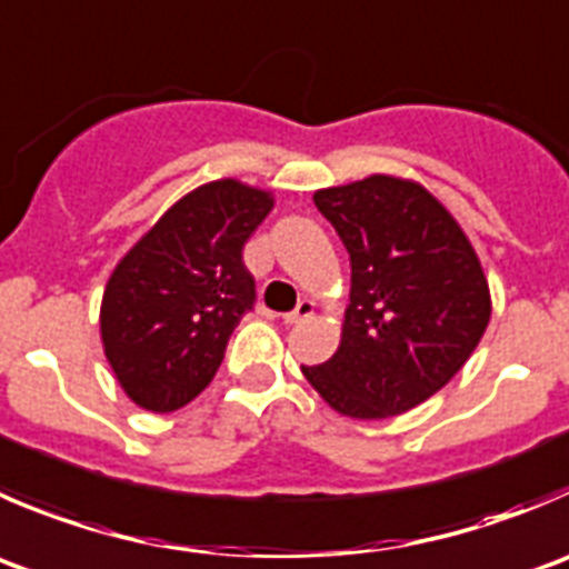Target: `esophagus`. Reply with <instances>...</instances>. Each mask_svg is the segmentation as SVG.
Segmentation results:
<instances>
[{"mask_svg": "<svg viewBox=\"0 0 569 569\" xmlns=\"http://www.w3.org/2000/svg\"><path fill=\"white\" fill-rule=\"evenodd\" d=\"M313 300H300L297 302V308L295 311H289V313H283V322L286 325H297V322H302V319H308V317H313Z\"/></svg>", "mask_w": 569, "mask_h": 569, "instance_id": "34e87169", "label": "esophagus"}]
</instances>
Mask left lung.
<instances>
[{
  "mask_svg": "<svg viewBox=\"0 0 569 569\" xmlns=\"http://www.w3.org/2000/svg\"><path fill=\"white\" fill-rule=\"evenodd\" d=\"M313 202L352 274L339 350L302 375L341 417H395L472 356L492 317L487 274L453 213L413 180L369 174Z\"/></svg>",
  "mask_w": 569,
  "mask_h": 569,
  "instance_id": "1",
  "label": "left lung"
}]
</instances>
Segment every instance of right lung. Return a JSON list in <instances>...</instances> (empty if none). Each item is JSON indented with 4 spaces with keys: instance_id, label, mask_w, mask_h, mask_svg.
<instances>
[{
    "instance_id": "right-lung-1",
    "label": "right lung",
    "mask_w": 569,
    "mask_h": 569,
    "mask_svg": "<svg viewBox=\"0 0 569 569\" xmlns=\"http://www.w3.org/2000/svg\"><path fill=\"white\" fill-rule=\"evenodd\" d=\"M272 191L222 178L180 197L116 263L99 308L104 358L136 406L178 411L213 380L256 302L244 250Z\"/></svg>"
}]
</instances>
